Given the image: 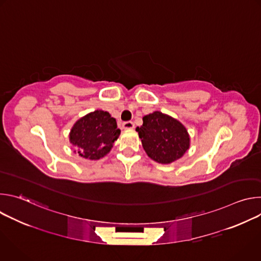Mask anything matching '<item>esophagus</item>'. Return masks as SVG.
I'll use <instances>...</instances> for the list:
<instances>
[{"mask_svg": "<svg viewBox=\"0 0 261 261\" xmlns=\"http://www.w3.org/2000/svg\"><path fill=\"white\" fill-rule=\"evenodd\" d=\"M123 128L124 129H133L134 128V124H133V122H131V121H128V122H124L123 123Z\"/></svg>", "mask_w": 261, "mask_h": 261, "instance_id": "esophagus-1", "label": "esophagus"}]
</instances>
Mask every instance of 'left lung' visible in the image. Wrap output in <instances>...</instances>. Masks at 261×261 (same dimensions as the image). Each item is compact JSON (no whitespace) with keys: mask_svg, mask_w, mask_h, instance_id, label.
<instances>
[{"mask_svg":"<svg viewBox=\"0 0 261 261\" xmlns=\"http://www.w3.org/2000/svg\"><path fill=\"white\" fill-rule=\"evenodd\" d=\"M136 128L146 155L161 164H169L189 150L190 136L185 126L172 117L154 111L142 118Z\"/></svg>","mask_w":261,"mask_h":261,"instance_id":"left-lung-1","label":"left lung"}]
</instances>
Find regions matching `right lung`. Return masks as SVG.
Masks as SVG:
<instances>
[{"label":"right lung","mask_w":261,"mask_h":261,"mask_svg":"<svg viewBox=\"0 0 261 261\" xmlns=\"http://www.w3.org/2000/svg\"><path fill=\"white\" fill-rule=\"evenodd\" d=\"M120 133L115 118L107 111L95 110L73 125L69 140L81 157L98 160L110 152Z\"/></svg>","instance_id":"1"}]
</instances>
